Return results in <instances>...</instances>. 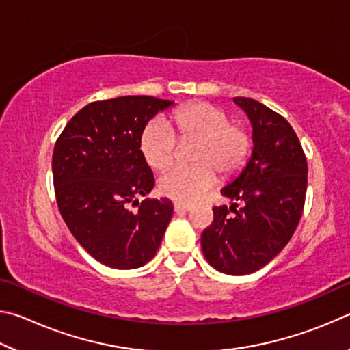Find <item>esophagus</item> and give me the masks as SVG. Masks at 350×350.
<instances>
[{"label": "esophagus", "mask_w": 350, "mask_h": 350, "mask_svg": "<svg viewBox=\"0 0 350 350\" xmlns=\"http://www.w3.org/2000/svg\"><path fill=\"white\" fill-rule=\"evenodd\" d=\"M191 210V205L182 204V202H174V211L176 213H187Z\"/></svg>", "instance_id": "obj_1"}]
</instances>
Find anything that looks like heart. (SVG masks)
Returning <instances> with one entry per match:
<instances>
[{"instance_id":"1","label":"heart","mask_w":350,"mask_h":350,"mask_svg":"<svg viewBox=\"0 0 350 350\" xmlns=\"http://www.w3.org/2000/svg\"><path fill=\"white\" fill-rule=\"evenodd\" d=\"M182 139H198L194 165H174L159 177L161 193L177 202H194L216 183V171L232 174L244 165L250 150V137L239 125L230 123L222 109L198 102L183 106L171 116ZM162 118L146 123L140 134V151L146 163L156 170L168 167L174 159L177 137Z\"/></svg>"}]
</instances>
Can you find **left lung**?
Masks as SVG:
<instances>
[{
  "mask_svg": "<svg viewBox=\"0 0 350 350\" xmlns=\"http://www.w3.org/2000/svg\"><path fill=\"white\" fill-rule=\"evenodd\" d=\"M233 102L252 123V154L222 187L221 194L233 204L213 208L215 221L204 230L200 245L211 267L239 276L267 265L293 236L304 208L307 161L282 116L253 98Z\"/></svg>",
  "mask_w": 350,
  "mask_h": 350,
  "instance_id": "left-lung-1",
  "label": "left lung"
}]
</instances>
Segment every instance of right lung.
Returning <instances> with one entry per match:
<instances>
[{"label": "right lung", "instance_id": "obj_1", "mask_svg": "<svg viewBox=\"0 0 350 350\" xmlns=\"http://www.w3.org/2000/svg\"><path fill=\"white\" fill-rule=\"evenodd\" d=\"M174 102L126 96L86 105L58 137L52 173L58 210L79 244L98 262L129 270L161 247L173 216L168 198L144 199L154 176L140 151V134ZM137 204L135 212L131 205Z\"/></svg>", "mask_w": 350, "mask_h": 350}]
</instances>
